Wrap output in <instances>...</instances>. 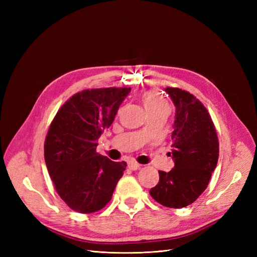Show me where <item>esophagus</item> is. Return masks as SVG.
I'll list each match as a JSON object with an SVG mask.
<instances>
[{
    "label": "esophagus",
    "mask_w": 257,
    "mask_h": 257,
    "mask_svg": "<svg viewBox=\"0 0 257 257\" xmlns=\"http://www.w3.org/2000/svg\"><path fill=\"white\" fill-rule=\"evenodd\" d=\"M128 167L132 169V170H136L138 168H141V164H138L137 162L135 161H130L128 162Z\"/></svg>",
    "instance_id": "1"
}]
</instances>
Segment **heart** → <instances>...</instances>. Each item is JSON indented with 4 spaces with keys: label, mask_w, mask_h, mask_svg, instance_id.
Returning a JSON list of instances; mask_svg holds the SVG:
<instances>
[{
    "label": "heart",
    "mask_w": 257,
    "mask_h": 257,
    "mask_svg": "<svg viewBox=\"0 0 257 257\" xmlns=\"http://www.w3.org/2000/svg\"><path fill=\"white\" fill-rule=\"evenodd\" d=\"M143 104L148 113L163 109H169L166 99L162 96L160 92L155 90H151L145 93L143 95Z\"/></svg>",
    "instance_id": "obj_1"
}]
</instances>
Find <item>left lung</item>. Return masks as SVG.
I'll list each match as a JSON object with an SVG mask.
<instances>
[{
	"instance_id": "left-lung-1",
	"label": "left lung",
	"mask_w": 257,
	"mask_h": 257,
	"mask_svg": "<svg viewBox=\"0 0 257 257\" xmlns=\"http://www.w3.org/2000/svg\"><path fill=\"white\" fill-rule=\"evenodd\" d=\"M176 106L169 152L175 167L168 173L160 170V181L150 190L159 204L183 208L193 204L208 186L219 160V139L207 108L190 92L166 88Z\"/></svg>"
}]
</instances>
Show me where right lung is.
Returning a JSON list of instances; mask_svg holds the SVG:
<instances>
[{"mask_svg": "<svg viewBox=\"0 0 257 257\" xmlns=\"http://www.w3.org/2000/svg\"><path fill=\"white\" fill-rule=\"evenodd\" d=\"M131 88L87 89L62 105L44 144L49 176L60 197L74 211L93 213L109 203L126 163L96 152Z\"/></svg>", "mask_w": 257, "mask_h": 257, "instance_id": "obj_1", "label": "right lung"}]
</instances>
